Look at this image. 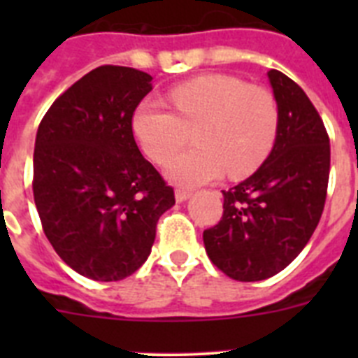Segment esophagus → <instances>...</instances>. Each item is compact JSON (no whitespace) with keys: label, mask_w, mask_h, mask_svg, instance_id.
<instances>
[{"label":"esophagus","mask_w":358,"mask_h":358,"mask_svg":"<svg viewBox=\"0 0 358 358\" xmlns=\"http://www.w3.org/2000/svg\"><path fill=\"white\" fill-rule=\"evenodd\" d=\"M192 197V192L188 189H176V201L177 202H185Z\"/></svg>","instance_id":"obj_1"}]
</instances>
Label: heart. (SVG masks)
<instances>
[{
	"label": "heart",
	"mask_w": 358,
	"mask_h": 358,
	"mask_svg": "<svg viewBox=\"0 0 358 358\" xmlns=\"http://www.w3.org/2000/svg\"><path fill=\"white\" fill-rule=\"evenodd\" d=\"M173 110L145 100L132 116V131L143 152L163 164L186 145L195 131L197 148L182 152L166 166L170 181L201 186L255 172L271 154L280 110L273 93L231 75H204L170 91Z\"/></svg>",
	"instance_id": "b5f03b06"
}]
</instances>
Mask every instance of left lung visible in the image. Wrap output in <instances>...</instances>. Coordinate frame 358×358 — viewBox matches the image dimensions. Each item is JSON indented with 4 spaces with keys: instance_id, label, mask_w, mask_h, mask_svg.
<instances>
[{
    "instance_id": "obj_1",
    "label": "left lung",
    "mask_w": 358,
    "mask_h": 358,
    "mask_svg": "<svg viewBox=\"0 0 358 358\" xmlns=\"http://www.w3.org/2000/svg\"><path fill=\"white\" fill-rule=\"evenodd\" d=\"M280 110L274 147L260 169L224 189V213L204 231L210 260L236 281L274 276L296 258L324 210L330 138L305 91L278 69L267 73Z\"/></svg>"
}]
</instances>
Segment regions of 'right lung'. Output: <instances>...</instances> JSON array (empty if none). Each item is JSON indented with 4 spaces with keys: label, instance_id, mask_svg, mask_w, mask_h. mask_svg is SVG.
I'll return each instance as SVG.
<instances>
[{
    "label": "right lung",
    "instance_id": "obj_1",
    "mask_svg": "<svg viewBox=\"0 0 358 358\" xmlns=\"http://www.w3.org/2000/svg\"><path fill=\"white\" fill-rule=\"evenodd\" d=\"M150 91L148 73L100 66L57 98L37 129L31 186L44 235L90 280L136 273L157 220L176 204L132 134L136 107Z\"/></svg>",
    "mask_w": 358,
    "mask_h": 358
}]
</instances>
